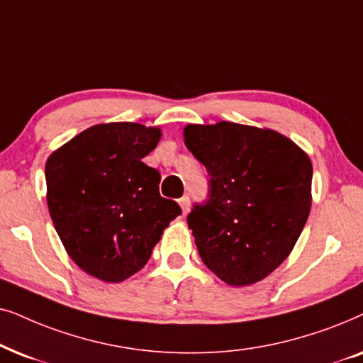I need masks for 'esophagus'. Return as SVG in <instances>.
I'll list each match as a JSON object with an SVG mask.
<instances>
[{"label":"esophagus","instance_id":"34e87169","mask_svg":"<svg viewBox=\"0 0 363 363\" xmlns=\"http://www.w3.org/2000/svg\"><path fill=\"white\" fill-rule=\"evenodd\" d=\"M179 206H181V209H182V214H187V212H189V209H191V199H189V196H182L181 199H179Z\"/></svg>","mask_w":363,"mask_h":363}]
</instances>
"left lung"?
<instances>
[{"mask_svg":"<svg viewBox=\"0 0 363 363\" xmlns=\"http://www.w3.org/2000/svg\"><path fill=\"white\" fill-rule=\"evenodd\" d=\"M184 141L209 174L187 224L207 267L229 286L277 269L311 212L312 162L282 134L235 123L189 124Z\"/></svg>","mask_w":363,"mask_h":363,"instance_id":"8db88e82","label":"left lung"}]
</instances>
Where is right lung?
<instances>
[{
    "instance_id": "right-lung-1",
    "label": "right lung",
    "mask_w": 363,
    "mask_h": 363,
    "mask_svg": "<svg viewBox=\"0 0 363 363\" xmlns=\"http://www.w3.org/2000/svg\"><path fill=\"white\" fill-rule=\"evenodd\" d=\"M161 139L157 128L98 124L57 149L46 162L48 207L62 245L84 272L121 282L141 270L176 201L159 194L161 174L141 159Z\"/></svg>"
}]
</instances>
